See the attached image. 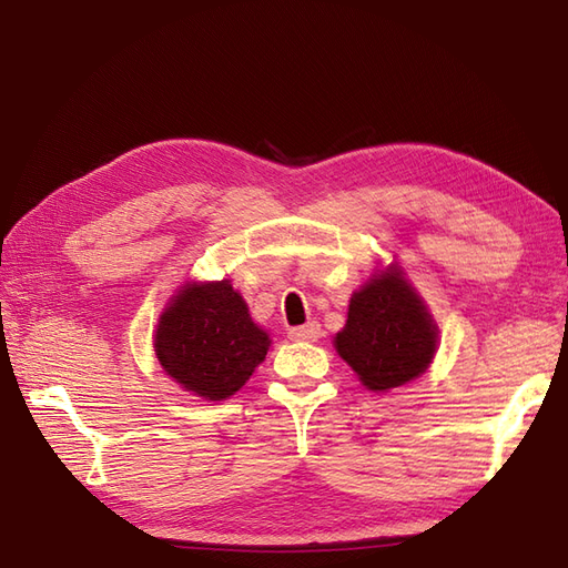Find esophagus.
Masks as SVG:
<instances>
[{"instance_id": "obj_1", "label": "esophagus", "mask_w": 568, "mask_h": 568, "mask_svg": "<svg viewBox=\"0 0 568 568\" xmlns=\"http://www.w3.org/2000/svg\"><path fill=\"white\" fill-rule=\"evenodd\" d=\"M320 336H322V329L317 322H307L303 326H294V329H288L291 341H317Z\"/></svg>"}]
</instances>
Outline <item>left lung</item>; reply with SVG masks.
I'll return each mask as SVG.
<instances>
[{
	"label": "left lung",
	"instance_id": "1",
	"mask_svg": "<svg viewBox=\"0 0 568 568\" xmlns=\"http://www.w3.org/2000/svg\"><path fill=\"white\" fill-rule=\"evenodd\" d=\"M436 346L438 326L398 265L355 291L346 326L334 336L336 353L374 393L417 379Z\"/></svg>",
	"mask_w": 568,
	"mask_h": 568
}]
</instances>
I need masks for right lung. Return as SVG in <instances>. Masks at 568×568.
<instances>
[{"label": "right lung", "mask_w": 568, "mask_h": 568, "mask_svg": "<svg viewBox=\"0 0 568 568\" xmlns=\"http://www.w3.org/2000/svg\"><path fill=\"white\" fill-rule=\"evenodd\" d=\"M153 348L168 376L205 400H225L263 363L270 336L230 280L186 284L159 320Z\"/></svg>", "instance_id": "add662e5"}]
</instances>
